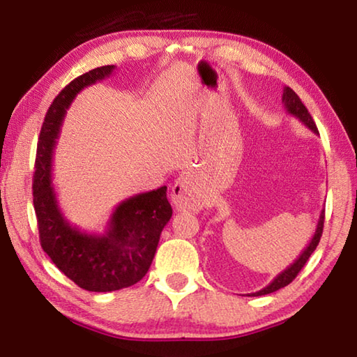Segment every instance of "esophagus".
I'll return each mask as SVG.
<instances>
[{
  "instance_id": "esophagus-1",
  "label": "esophagus",
  "mask_w": 357,
  "mask_h": 357,
  "mask_svg": "<svg viewBox=\"0 0 357 357\" xmlns=\"http://www.w3.org/2000/svg\"><path fill=\"white\" fill-rule=\"evenodd\" d=\"M172 204L183 211H201L206 206V199L199 193L196 181L192 174H183L172 187Z\"/></svg>"
}]
</instances>
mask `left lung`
<instances>
[{
    "label": "left lung",
    "mask_w": 357,
    "mask_h": 357,
    "mask_svg": "<svg viewBox=\"0 0 357 357\" xmlns=\"http://www.w3.org/2000/svg\"><path fill=\"white\" fill-rule=\"evenodd\" d=\"M282 102H284V107L288 112V115H291L296 119H299L301 123L304 124L307 128H310V130H312L314 135H319L312 115L308 113L305 105L302 104L301 98L296 95L290 87H284ZM324 216H325V210H321V215H319V219H317V225H316V231L313 234V238H312V241H310V244L304 248V252L299 255L298 259H296L291 265H288V267L282 273H279V275L273 279L267 287H264L262 290L256 291V293H250L248 296H262V294H270L273 291H278L279 288L287 287L296 276H298V273L302 270V267H304L305 262L308 261V257L312 256L317 244H319L321 236H322V230H324Z\"/></svg>",
    "instance_id": "1"
}]
</instances>
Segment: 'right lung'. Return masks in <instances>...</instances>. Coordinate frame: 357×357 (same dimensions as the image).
<instances>
[{"label": "right lung", "mask_w": 357, "mask_h": 357, "mask_svg": "<svg viewBox=\"0 0 357 357\" xmlns=\"http://www.w3.org/2000/svg\"><path fill=\"white\" fill-rule=\"evenodd\" d=\"M115 66L96 67L73 79L53 100L41 127L33 174V206L43 250L78 287L98 293L127 288L146 276L173 213L165 185L121 202L102 234L73 227L59 208L52 162L66 112L82 89L109 78Z\"/></svg>", "instance_id": "add662e5"}]
</instances>
